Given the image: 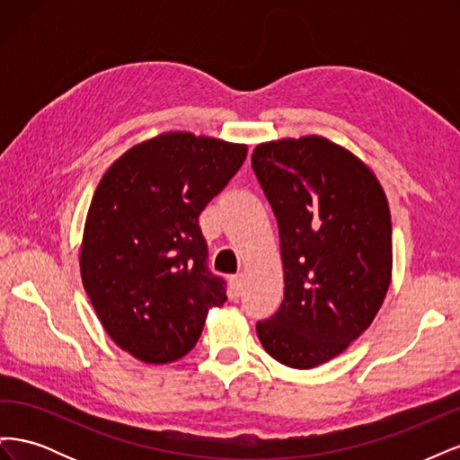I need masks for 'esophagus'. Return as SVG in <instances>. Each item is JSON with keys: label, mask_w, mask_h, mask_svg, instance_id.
<instances>
[{"label": "esophagus", "mask_w": 460, "mask_h": 460, "mask_svg": "<svg viewBox=\"0 0 460 460\" xmlns=\"http://www.w3.org/2000/svg\"><path fill=\"white\" fill-rule=\"evenodd\" d=\"M230 288H232V294L238 297L243 289V274H234L230 278Z\"/></svg>", "instance_id": "obj_1"}]
</instances>
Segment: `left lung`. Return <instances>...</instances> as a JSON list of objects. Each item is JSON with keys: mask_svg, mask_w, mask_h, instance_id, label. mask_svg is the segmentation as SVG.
<instances>
[{"mask_svg": "<svg viewBox=\"0 0 460 460\" xmlns=\"http://www.w3.org/2000/svg\"><path fill=\"white\" fill-rule=\"evenodd\" d=\"M253 172L280 232L284 301L257 336L272 358L314 368L378 314L392 282V217L378 178L320 136L259 144Z\"/></svg>", "mask_w": 460, "mask_h": 460, "instance_id": "left-lung-1", "label": "left lung"}]
</instances>
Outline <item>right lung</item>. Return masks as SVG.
<instances>
[{
	"instance_id": "add662e5",
	"label": "right lung",
	"mask_w": 460,
	"mask_h": 460,
	"mask_svg": "<svg viewBox=\"0 0 460 460\" xmlns=\"http://www.w3.org/2000/svg\"><path fill=\"white\" fill-rule=\"evenodd\" d=\"M245 155L243 144L161 134L119 157L93 193L82 284L109 338L147 365L190 353L208 309L226 301L198 218Z\"/></svg>"
}]
</instances>
